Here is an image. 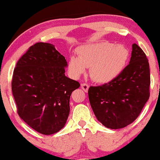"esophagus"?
<instances>
[{
  "label": "esophagus",
  "mask_w": 160,
  "mask_h": 160,
  "mask_svg": "<svg viewBox=\"0 0 160 160\" xmlns=\"http://www.w3.org/2000/svg\"><path fill=\"white\" fill-rule=\"evenodd\" d=\"M89 87V86L88 85L87 83H85V82H83V83L81 84V88H82V90H83L84 92H88Z\"/></svg>",
  "instance_id": "1"
}]
</instances>
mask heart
<instances>
[{"instance_id": "heart-1", "label": "heart", "mask_w": 160, "mask_h": 160, "mask_svg": "<svg viewBox=\"0 0 160 160\" xmlns=\"http://www.w3.org/2000/svg\"><path fill=\"white\" fill-rule=\"evenodd\" d=\"M78 57L70 58L68 68L74 77H79L90 68L92 78L98 82H108L115 79L126 67L128 49L122 45L108 42L82 46L78 50Z\"/></svg>"}]
</instances>
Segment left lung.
Masks as SVG:
<instances>
[{
  "mask_svg": "<svg viewBox=\"0 0 160 160\" xmlns=\"http://www.w3.org/2000/svg\"><path fill=\"white\" fill-rule=\"evenodd\" d=\"M149 62L144 51L132 44L129 64L111 81L88 90L95 117L105 127H126L138 118L150 97Z\"/></svg>",
  "mask_w": 160,
  "mask_h": 160,
  "instance_id": "left-lung-1",
  "label": "left lung"
}]
</instances>
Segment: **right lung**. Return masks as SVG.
<instances>
[{"label":"right lung","mask_w":160,"mask_h":160,"mask_svg":"<svg viewBox=\"0 0 160 160\" xmlns=\"http://www.w3.org/2000/svg\"><path fill=\"white\" fill-rule=\"evenodd\" d=\"M65 58L54 45L31 46L14 68L12 92L17 113L40 134L52 135L65 126L70 97L80 83L65 75Z\"/></svg>","instance_id":"right-lung-1"}]
</instances>
